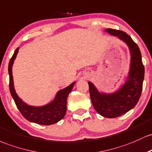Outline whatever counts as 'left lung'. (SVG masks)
I'll return each mask as SVG.
<instances>
[{
  "label": "left lung",
  "mask_w": 152,
  "mask_h": 152,
  "mask_svg": "<svg viewBox=\"0 0 152 152\" xmlns=\"http://www.w3.org/2000/svg\"><path fill=\"white\" fill-rule=\"evenodd\" d=\"M111 36L117 37L128 46L131 60L129 71L125 83L111 93L100 92L91 82H88L90 98L93 107L102 116L113 118L127 113L135 107L140 98L144 77V67L140 49L126 33L122 31L107 28Z\"/></svg>",
  "instance_id": "left-lung-1"
}]
</instances>
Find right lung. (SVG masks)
Here are the masks:
<instances>
[{
  "label": "right lung",
  "instance_id": "obj_1",
  "mask_svg": "<svg viewBox=\"0 0 152 152\" xmlns=\"http://www.w3.org/2000/svg\"><path fill=\"white\" fill-rule=\"evenodd\" d=\"M19 48H17L8 64V74L10 83L9 88L11 94L14 100L17 108L22 115L28 121L40 125H52L62 120L67 111V99L76 82H73L66 88L59 90L53 100L49 103L42 106H34L28 105L18 97L16 93L13 83L12 67L16 59Z\"/></svg>",
  "mask_w": 152,
  "mask_h": 152
}]
</instances>
